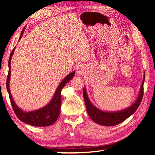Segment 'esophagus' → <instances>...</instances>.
I'll return each instance as SVG.
<instances>
[{
  "instance_id": "34e87169",
  "label": "esophagus",
  "mask_w": 155,
  "mask_h": 155,
  "mask_svg": "<svg viewBox=\"0 0 155 155\" xmlns=\"http://www.w3.org/2000/svg\"><path fill=\"white\" fill-rule=\"evenodd\" d=\"M76 73H77V75L78 76H81L83 75L85 73V68L82 65H80L77 66V70H76Z\"/></svg>"
}]
</instances>
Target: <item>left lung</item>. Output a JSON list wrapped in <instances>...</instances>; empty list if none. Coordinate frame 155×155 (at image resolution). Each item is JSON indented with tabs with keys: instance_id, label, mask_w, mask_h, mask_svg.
Here are the masks:
<instances>
[{
	"instance_id": "obj_1",
	"label": "left lung",
	"mask_w": 155,
	"mask_h": 155,
	"mask_svg": "<svg viewBox=\"0 0 155 155\" xmlns=\"http://www.w3.org/2000/svg\"><path fill=\"white\" fill-rule=\"evenodd\" d=\"M145 81V72L143 74V79L141 83V87L138 96L135 101L130 107H127L126 109L115 111H102L94 105L92 103L89 98L87 90L85 86L83 88V98L85 101L87 112L90 117V118L94 122L100 125L106 126V127H111L120 124V123L124 121L131 115H133L138 109L139 106L141 102L143 94V83Z\"/></svg>"
}]
</instances>
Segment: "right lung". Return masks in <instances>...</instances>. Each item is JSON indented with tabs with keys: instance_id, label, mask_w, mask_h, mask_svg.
Segmentation results:
<instances>
[{
	"instance_id": "right-lung-1",
	"label": "right lung",
	"mask_w": 155,
	"mask_h": 155,
	"mask_svg": "<svg viewBox=\"0 0 155 155\" xmlns=\"http://www.w3.org/2000/svg\"><path fill=\"white\" fill-rule=\"evenodd\" d=\"M25 29V27L23 28L22 32H21L19 40L22 38ZM15 48V47L12 51L9 59V73L8 76H7L6 84L7 90L9 93L10 101H11L13 109H14L15 115H16V116L19 118V120L23 122L27 123L28 124L34 126V127H48L50 125H52L56 122V120L58 118L59 115L60 109H61V91L63 87L74 77L75 71H73L71 73H70L69 74L67 75L60 82L55 92H54L53 96H52V98L51 100V101L46 106L41 107L40 109L33 110V111H23L14 102L9 88L10 77H11V61L13 54H14Z\"/></svg>"
}]
</instances>
